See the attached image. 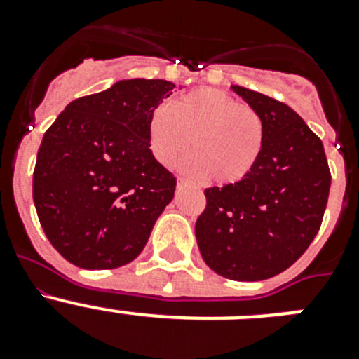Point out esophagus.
<instances>
[{
    "instance_id": "obj_1",
    "label": "esophagus",
    "mask_w": 359,
    "mask_h": 359,
    "mask_svg": "<svg viewBox=\"0 0 359 359\" xmlns=\"http://www.w3.org/2000/svg\"><path fill=\"white\" fill-rule=\"evenodd\" d=\"M183 187H189L187 180H177V189H183Z\"/></svg>"
}]
</instances>
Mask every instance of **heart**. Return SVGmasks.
<instances>
[{
    "label": "heart",
    "mask_w": 359,
    "mask_h": 359,
    "mask_svg": "<svg viewBox=\"0 0 359 359\" xmlns=\"http://www.w3.org/2000/svg\"><path fill=\"white\" fill-rule=\"evenodd\" d=\"M187 169L217 185H233L252 172L264 144V122L252 106L224 91L201 88L158 107L149 120V145L158 161L174 167L189 154Z\"/></svg>",
    "instance_id": "1"
}]
</instances>
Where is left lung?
I'll return each mask as SVG.
<instances>
[{
  "instance_id": "obj_1",
  "label": "left lung",
  "mask_w": 359,
  "mask_h": 359,
  "mask_svg": "<svg viewBox=\"0 0 359 359\" xmlns=\"http://www.w3.org/2000/svg\"><path fill=\"white\" fill-rule=\"evenodd\" d=\"M231 90L262 116L264 144L244 180L205 190L196 239L217 275L264 280L290 268L313 243L331 172L322 140L290 106L241 86Z\"/></svg>"
}]
</instances>
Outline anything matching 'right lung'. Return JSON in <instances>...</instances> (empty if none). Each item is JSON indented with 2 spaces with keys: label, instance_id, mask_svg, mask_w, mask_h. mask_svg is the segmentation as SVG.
Segmentation results:
<instances>
[{
  "label": "right lung",
  "instance_id": "1",
  "mask_svg": "<svg viewBox=\"0 0 359 359\" xmlns=\"http://www.w3.org/2000/svg\"><path fill=\"white\" fill-rule=\"evenodd\" d=\"M176 86L118 81L69 102L44 133L34 169L37 217L53 248L84 269L135 261L172 201L176 177L149 147V120Z\"/></svg>",
  "mask_w": 359,
  "mask_h": 359
}]
</instances>
